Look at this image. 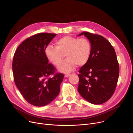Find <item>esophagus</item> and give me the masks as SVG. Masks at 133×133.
<instances>
[{"mask_svg": "<svg viewBox=\"0 0 133 133\" xmlns=\"http://www.w3.org/2000/svg\"><path fill=\"white\" fill-rule=\"evenodd\" d=\"M71 75V74H66L65 75V77H68V76Z\"/></svg>", "mask_w": 133, "mask_h": 133, "instance_id": "34e87169", "label": "esophagus"}]
</instances>
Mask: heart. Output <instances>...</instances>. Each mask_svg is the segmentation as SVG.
<instances>
[{"label": "heart", "instance_id": "heart-1", "mask_svg": "<svg viewBox=\"0 0 133 133\" xmlns=\"http://www.w3.org/2000/svg\"><path fill=\"white\" fill-rule=\"evenodd\" d=\"M55 45V47L47 46L45 49V55L49 61L59 66L63 57V54H65L67 59L59 67L62 72H71L75 65L78 66L85 65L90 58L92 45L87 38L79 39L67 36L56 41Z\"/></svg>", "mask_w": 133, "mask_h": 133}]
</instances>
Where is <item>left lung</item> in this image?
<instances>
[{"label": "left lung", "mask_w": 133, "mask_h": 133, "mask_svg": "<svg viewBox=\"0 0 133 133\" xmlns=\"http://www.w3.org/2000/svg\"><path fill=\"white\" fill-rule=\"evenodd\" d=\"M91 43L90 58L79 70L78 90L87 101L100 104L113 95L119 76V65L114 48L100 35L83 32Z\"/></svg>", "instance_id": "8db88e82"}]
</instances>
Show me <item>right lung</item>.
<instances>
[{
	"label": "right lung",
	"instance_id": "right-lung-1",
	"mask_svg": "<svg viewBox=\"0 0 133 133\" xmlns=\"http://www.w3.org/2000/svg\"><path fill=\"white\" fill-rule=\"evenodd\" d=\"M56 35L49 33L34 34L22 42L14 54V81L24 99L35 106L47 105L60 92L64 75L55 73L56 68L48 63L44 53Z\"/></svg>",
	"mask_w": 133,
	"mask_h": 133
}]
</instances>
